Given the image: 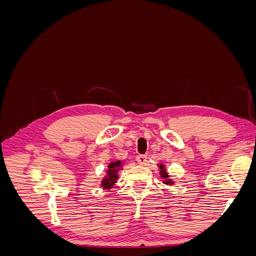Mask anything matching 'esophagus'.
<instances>
[{"instance_id":"1","label":"esophagus","mask_w":256,"mask_h":256,"mask_svg":"<svg viewBox=\"0 0 256 256\" xmlns=\"http://www.w3.org/2000/svg\"><path fill=\"white\" fill-rule=\"evenodd\" d=\"M146 161H147V157L144 156V154H138V156H136V162L138 164L144 166L146 164Z\"/></svg>"}]
</instances>
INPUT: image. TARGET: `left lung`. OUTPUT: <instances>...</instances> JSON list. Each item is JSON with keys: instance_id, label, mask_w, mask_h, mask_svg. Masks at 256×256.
<instances>
[{"instance_id": "left-lung-1", "label": "left lung", "mask_w": 256, "mask_h": 256, "mask_svg": "<svg viewBox=\"0 0 256 256\" xmlns=\"http://www.w3.org/2000/svg\"><path fill=\"white\" fill-rule=\"evenodd\" d=\"M158 166H159V168H160V176L164 178V182L166 184H174V182L171 180V178H170V176H168V172H166V166H164V164H158Z\"/></svg>"}]
</instances>
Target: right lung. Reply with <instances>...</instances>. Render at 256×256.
<instances>
[{
    "label": "right lung",
    "mask_w": 256,
    "mask_h": 256,
    "mask_svg": "<svg viewBox=\"0 0 256 256\" xmlns=\"http://www.w3.org/2000/svg\"><path fill=\"white\" fill-rule=\"evenodd\" d=\"M122 168V162L120 161H114L111 162V164L108 166L106 170V175L104 177V180H102V187L106 190L111 189L113 186L115 184L116 180H118V173L120 170Z\"/></svg>",
    "instance_id": "add662e5"
}]
</instances>
